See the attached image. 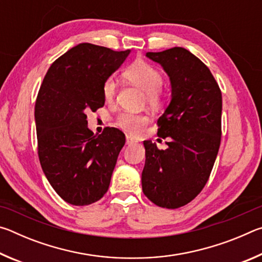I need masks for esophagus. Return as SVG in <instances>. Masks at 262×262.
Masks as SVG:
<instances>
[{
	"label": "esophagus",
	"instance_id": "esophagus-1",
	"mask_svg": "<svg viewBox=\"0 0 262 262\" xmlns=\"http://www.w3.org/2000/svg\"><path fill=\"white\" fill-rule=\"evenodd\" d=\"M134 143H136V141L133 139V137H130V136H126V144L127 145H130V144H134Z\"/></svg>",
	"mask_w": 262,
	"mask_h": 262
}]
</instances>
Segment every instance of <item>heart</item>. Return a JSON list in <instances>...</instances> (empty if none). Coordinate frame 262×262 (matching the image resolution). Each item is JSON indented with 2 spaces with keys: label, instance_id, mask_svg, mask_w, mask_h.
Masks as SVG:
<instances>
[{
  "label": "heart",
  "instance_id": "b5f03b06",
  "mask_svg": "<svg viewBox=\"0 0 262 262\" xmlns=\"http://www.w3.org/2000/svg\"><path fill=\"white\" fill-rule=\"evenodd\" d=\"M122 75L127 82L143 91V101L150 107H157L163 103V74L155 66L147 61L137 60L127 67ZM101 94L107 103L114 100L117 94V83L113 78L108 77L105 79L101 86ZM147 122V115L142 113L122 112L115 119L117 126L130 135L140 133Z\"/></svg>",
  "mask_w": 262,
  "mask_h": 262
}]
</instances>
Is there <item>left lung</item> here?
Wrapping results in <instances>:
<instances>
[{"mask_svg":"<svg viewBox=\"0 0 262 262\" xmlns=\"http://www.w3.org/2000/svg\"><path fill=\"white\" fill-rule=\"evenodd\" d=\"M145 55L167 73L172 99L157 121L167 149L143 142L142 189L155 205L176 209L194 200L209 179L221 144L222 94L209 68L185 48Z\"/></svg>","mask_w":262,"mask_h":262,"instance_id":"obj_1","label":"left lung"}]
</instances>
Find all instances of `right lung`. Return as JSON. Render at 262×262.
<instances>
[{"instance_id": "obj_1", "label": "right lung", "mask_w": 262, "mask_h": 262, "mask_svg": "<svg viewBox=\"0 0 262 262\" xmlns=\"http://www.w3.org/2000/svg\"><path fill=\"white\" fill-rule=\"evenodd\" d=\"M127 51L83 42L53 62L35 100L38 156L55 192L74 206H88L107 192L125 135L88 128L86 112L103 107L101 86L126 60Z\"/></svg>"}]
</instances>
